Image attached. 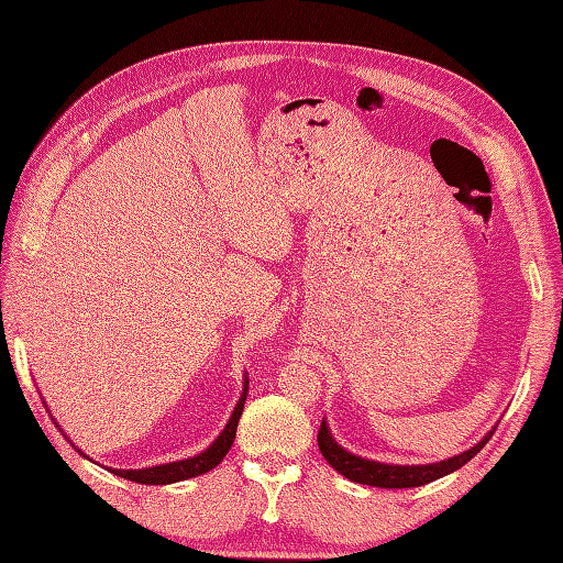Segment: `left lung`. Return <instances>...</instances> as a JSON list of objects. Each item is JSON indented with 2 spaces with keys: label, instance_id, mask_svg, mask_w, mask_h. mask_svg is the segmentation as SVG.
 I'll return each mask as SVG.
<instances>
[{
  "label": "left lung",
  "instance_id": "left-lung-1",
  "mask_svg": "<svg viewBox=\"0 0 563 563\" xmlns=\"http://www.w3.org/2000/svg\"><path fill=\"white\" fill-rule=\"evenodd\" d=\"M490 437L493 432H488L479 444L472 446L470 451L449 457L444 463H432V465H385V463H376V460L352 455L343 446L335 444L327 428V420H321L319 424L317 441H319L321 455L327 457V463L343 476H347L350 482L378 486V488H413V486H424L434 479H441V476H446L467 465L470 460L486 446V441Z\"/></svg>",
  "mask_w": 563,
  "mask_h": 563
}]
</instances>
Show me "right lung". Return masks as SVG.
<instances>
[{
    "label": "right lung",
    "mask_w": 563,
    "mask_h": 563,
    "mask_svg": "<svg viewBox=\"0 0 563 563\" xmlns=\"http://www.w3.org/2000/svg\"><path fill=\"white\" fill-rule=\"evenodd\" d=\"M246 391H249V383L244 387V395H242L240 404L234 406V413H232L230 422L225 424V430L220 432V437L203 453H199L195 457H187V460H178V463L157 465V467L110 470V472H114L117 476H122V479L135 482V484H155V486H159V484H174V482H183V479H192V476H199L203 472L213 470L220 463V460L228 455V451L232 446L234 434H236V424H240L244 404H246Z\"/></svg>",
    "instance_id": "obj_1"
}]
</instances>
